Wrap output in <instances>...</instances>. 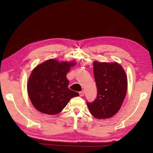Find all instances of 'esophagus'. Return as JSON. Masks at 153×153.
<instances>
[{"mask_svg": "<svg viewBox=\"0 0 153 153\" xmlns=\"http://www.w3.org/2000/svg\"><path fill=\"white\" fill-rule=\"evenodd\" d=\"M79 94H80V96H81V97L84 96V91L79 92Z\"/></svg>", "mask_w": 153, "mask_h": 153, "instance_id": "1", "label": "esophagus"}]
</instances>
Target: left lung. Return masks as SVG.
<instances>
[{
    "label": "left lung",
    "mask_w": 153,
    "mask_h": 153,
    "mask_svg": "<svg viewBox=\"0 0 153 153\" xmlns=\"http://www.w3.org/2000/svg\"><path fill=\"white\" fill-rule=\"evenodd\" d=\"M93 66L98 94L93 102H87V105L95 118L108 119L118 112L126 96V73L117 62L94 61Z\"/></svg>",
    "instance_id": "1"
}]
</instances>
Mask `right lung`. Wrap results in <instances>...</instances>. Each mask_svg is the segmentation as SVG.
Returning a JSON list of instances; mask_svg holds the SVG:
<instances>
[{"label":"right lung","instance_id":"right-lung-1","mask_svg":"<svg viewBox=\"0 0 153 153\" xmlns=\"http://www.w3.org/2000/svg\"><path fill=\"white\" fill-rule=\"evenodd\" d=\"M75 62H59L55 59L37 66L32 71L27 84L31 103L41 113L55 115L61 112L78 92L68 88L66 75Z\"/></svg>","mask_w":153,"mask_h":153}]
</instances>
